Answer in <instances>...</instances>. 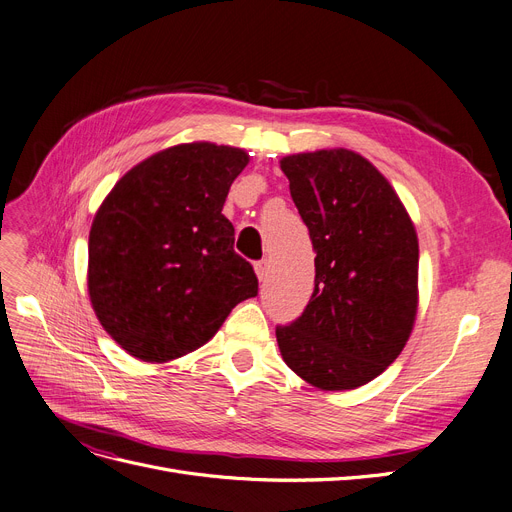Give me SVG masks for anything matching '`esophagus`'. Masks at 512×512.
<instances>
[{
    "label": "esophagus",
    "mask_w": 512,
    "mask_h": 512,
    "mask_svg": "<svg viewBox=\"0 0 512 512\" xmlns=\"http://www.w3.org/2000/svg\"><path fill=\"white\" fill-rule=\"evenodd\" d=\"M255 272L259 276V280H265L270 274V259H261L255 263Z\"/></svg>",
    "instance_id": "obj_1"
}]
</instances>
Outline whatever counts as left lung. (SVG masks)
Segmentation results:
<instances>
[{
    "label": "left lung",
    "mask_w": 512,
    "mask_h": 512,
    "mask_svg": "<svg viewBox=\"0 0 512 512\" xmlns=\"http://www.w3.org/2000/svg\"><path fill=\"white\" fill-rule=\"evenodd\" d=\"M293 203L316 253L303 314L276 326L286 366L326 391L376 379L416 316L418 240L389 182L345 148L284 157Z\"/></svg>",
    "instance_id": "left-lung-1"
}]
</instances>
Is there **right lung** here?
Here are the masks:
<instances>
[{"label": "right lung", "mask_w": 512, "mask_h": 512, "mask_svg": "<svg viewBox=\"0 0 512 512\" xmlns=\"http://www.w3.org/2000/svg\"><path fill=\"white\" fill-rule=\"evenodd\" d=\"M249 154L180 144L127 171L90 232L87 286L104 330L129 355L167 362L205 345L230 311L257 297L253 265L221 213Z\"/></svg>", "instance_id": "obj_1"}]
</instances>
